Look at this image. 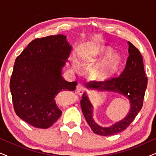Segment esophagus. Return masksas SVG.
I'll return each mask as SVG.
<instances>
[{
	"label": "esophagus",
	"mask_w": 156,
	"mask_h": 156,
	"mask_svg": "<svg viewBox=\"0 0 156 156\" xmlns=\"http://www.w3.org/2000/svg\"><path fill=\"white\" fill-rule=\"evenodd\" d=\"M84 90H85V88L82 84H79L77 86H76V93L78 94H82V93L84 92Z\"/></svg>",
	"instance_id": "34e87169"
}]
</instances>
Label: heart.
Returning a JSON list of instances; mask_svg holds the SVG:
<instances>
[{
  "instance_id": "obj_1",
  "label": "heart",
  "mask_w": 156,
  "mask_h": 156,
  "mask_svg": "<svg viewBox=\"0 0 156 156\" xmlns=\"http://www.w3.org/2000/svg\"><path fill=\"white\" fill-rule=\"evenodd\" d=\"M112 49L109 47H102L100 49V55L102 56L108 55L112 52ZM121 64V57L118 53H112L106 57L99 66L97 74L99 78H106L114 73Z\"/></svg>"
}]
</instances>
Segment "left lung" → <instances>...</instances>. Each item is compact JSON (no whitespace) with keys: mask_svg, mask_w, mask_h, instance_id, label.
I'll use <instances>...</instances> for the list:
<instances>
[{"mask_svg":"<svg viewBox=\"0 0 156 156\" xmlns=\"http://www.w3.org/2000/svg\"><path fill=\"white\" fill-rule=\"evenodd\" d=\"M129 57L125 69L119 77L104 82H89L85 86L88 90L118 93L129 99L130 109L126 116L110 126H101L93 119L94 106L87 93L82 95L81 107L87 122L93 132L101 136L114 135L123 131L134 120L143 106L148 78L146 76L142 55L133 44L128 41Z\"/></svg>","mask_w":156,"mask_h":156,"instance_id":"left-lung-1","label":"left lung"}]
</instances>
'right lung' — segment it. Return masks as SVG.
<instances>
[{
  "mask_svg": "<svg viewBox=\"0 0 156 156\" xmlns=\"http://www.w3.org/2000/svg\"><path fill=\"white\" fill-rule=\"evenodd\" d=\"M72 50L67 37L59 34L33 40L16 59L10 82L14 110L34 127H50L62 114L55 97L75 90L77 82L62 75Z\"/></svg>",
  "mask_w": 156,
  "mask_h": 156,
  "instance_id": "right-lung-1",
  "label": "right lung"
}]
</instances>
